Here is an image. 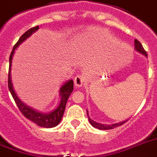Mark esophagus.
<instances>
[{
  "label": "esophagus",
  "mask_w": 157,
  "mask_h": 157,
  "mask_svg": "<svg viewBox=\"0 0 157 157\" xmlns=\"http://www.w3.org/2000/svg\"><path fill=\"white\" fill-rule=\"evenodd\" d=\"M85 77L83 75H77V76L74 78V84L76 87H81L85 83Z\"/></svg>",
  "instance_id": "34e87169"
}]
</instances>
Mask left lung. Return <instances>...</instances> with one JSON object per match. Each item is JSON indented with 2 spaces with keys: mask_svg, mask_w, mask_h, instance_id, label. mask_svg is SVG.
<instances>
[{
  "mask_svg": "<svg viewBox=\"0 0 157 157\" xmlns=\"http://www.w3.org/2000/svg\"><path fill=\"white\" fill-rule=\"evenodd\" d=\"M134 45H135V49L136 51H137L140 53H142L146 57H147V53L146 52L144 48H143V47H142V44L140 43L137 39H135L134 40ZM87 116H88V118H89V121L90 124H91L92 126L95 128L100 129V130H109V129H113L114 128H117L118 126H121L122 124H124V123H126L128 120H124L123 122H120V123H117V124H110V125H109V124H99V123H96V122H94L92 120L91 118L89 117V114H88V111H87Z\"/></svg>",
  "mask_w": 157,
  "mask_h": 157,
  "instance_id": "left-lung-1",
  "label": "left lung"
}]
</instances>
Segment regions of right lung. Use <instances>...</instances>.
Listing matches in <instances>:
<instances>
[{
	"instance_id": "right-lung-1",
	"label": "right lung",
	"mask_w": 157,
	"mask_h": 157,
	"mask_svg": "<svg viewBox=\"0 0 157 157\" xmlns=\"http://www.w3.org/2000/svg\"><path fill=\"white\" fill-rule=\"evenodd\" d=\"M39 26H35L33 28L29 29L27 30L25 33H24L18 42L15 44V45L13 48L11 53L10 55V67H9V73H8V86H9V90L11 94L12 97L15 100L16 105H17L19 109L22 114L25 117L31 120L33 123H35L37 125L42 127V128H53V127L57 126L59 124V123L62 120L63 113L65 111L66 105H67V101L68 98L71 94V92L73 91V81L72 80H69L68 81L65 82L64 85H63L59 90V95L61 98V101H60L59 105L55 109L52 110L49 113H42L38 110L33 109V108L29 107L25 103H23L20 100V98L18 97L17 94H15V91L14 88H13V85H12L11 81V74H10V69H11V62L12 58H13V55L15 53V50L18 47L20 46L23 42L28 39L29 37L32 35L35 31L39 29Z\"/></svg>"
}]
</instances>
